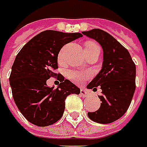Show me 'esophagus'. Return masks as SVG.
<instances>
[{"label":"esophagus","mask_w":147,"mask_h":147,"mask_svg":"<svg viewBox=\"0 0 147 147\" xmlns=\"http://www.w3.org/2000/svg\"><path fill=\"white\" fill-rule=\"evenodd\" d=\"M81 94H82V96L84 97V98H88V97H89L90 95H91V93L90 92H88V90H86V89H81Z\"/></svg>","instance_id":"1"}]
</instances>
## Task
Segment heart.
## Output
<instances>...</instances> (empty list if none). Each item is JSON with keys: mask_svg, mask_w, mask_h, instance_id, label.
Returning a JSON list of instances; mask_svg holds the SVG:
<instances>
[{"mask_svg": "<svg viewBox=\"0 0 147 147\" xmlns=\"http://www.w3.org/2000/svg\"><path fill=\"white\" fill-rule=\"evenodd\" d=\"M85 49H90V50H100V47L98 45L92 43V42H88L86 43ZM62 52H60L59 58H62ZM68 76L70 79H72L74 82L76 84H82L85 80V78L88 76V74L84 72H80V71H75V70H69L68 72Z\"/></svg>", "mask_w": 147, "mask_h": 147, "instance_id": "1", "label": "heart"}]
</instances>
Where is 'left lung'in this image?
<instances>
[{"label": "left lung", "instance_id": "obj_1", "mask_svg": "<svg viewBox=\"0 0 147 147\" xmlns=\"http://www.w3.org/2000/svg\"><path fill=\"white\" fill-rule=\"evenodd\" d=\"M83 34L98 42L103 50L102 69L87 86L93 90L101 87L102 103L88 116L98 123H111L121 117L131 104L136 89V65L128 50L106 31L93 29Z\"/></svg>", "mask_w": 147, "mask_h": 147}]
</instances>
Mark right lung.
Segmentation results:
<instances>
[{"instance_id": "1", "label": "right lung", "mask_w": 147, "mask_h": 147, "mask_svg": "<svg viewBox=\"0 0 147 147\" xmlns=\"http://www.w3.org/2000/svg\"><path fill=\"white\" fill-rule=\"evenodd\" d=\"M82 36L80 33L45 30L16 55L10 75L12 95L20 112L34 125L46 127L59 121L64 112L66 98L71 93H80L76 85L55 70L63 46ZM55 76L61 84L57 89L49 88L46 81Z\"/></svg>"}]
</instances>
